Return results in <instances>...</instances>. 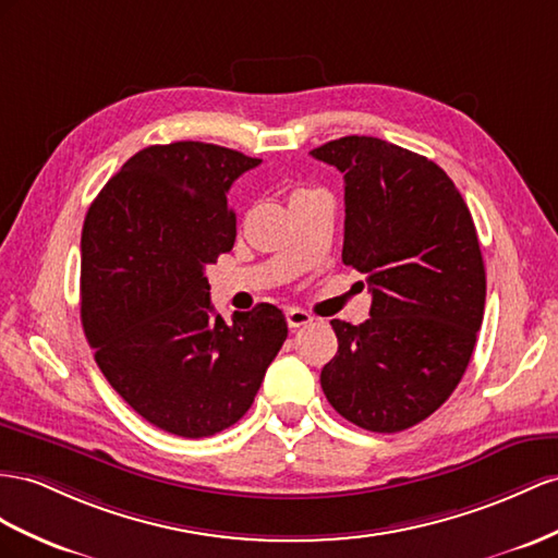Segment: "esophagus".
Segmentation results:
<instances>
[{
  "label": "esophagus",
  "instance_id": "34e87169",
  "mask_svg": "<svg viewBox=\"0 0 558 558\" xmlns=\"http://www.w3.org/2000/svg\"><path fill=\"white\" fill-rule=\"evenodd\" d=\"M284 320H288L290 327H304V325L313 323V316L304 308H288L284 311Z\"/></svg>",
  "mask_w": 558,
  "mask_h": 558
}]
</instances>
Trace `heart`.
I'll use <instances>...</instances> for the list:
<instances>
[{
  "mask_svg": "<svg viewBox=\"0 0 558 558\" xmlns=\"http://www.w3.org/2000/svg\"><path fill=\"white\" fill-rule=\"evenodd\" d=\"M302 193H308V191H294V193H292V197H294V195H302Z\"/></svg>",
  "mask_w": 558,
  "mask_h": 558,
  "instance_id": "heart-1",
  "label": "heart"
}]
</instances>
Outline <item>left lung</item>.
Instances as JSON below:
<instances>
[{
	"label": "left lung",
	"mask_w": 558,
	"mask_h": 558,
	"mask_svg": "<svg viewBox=\"0 0 558 558\" xmlns=\"http://www.w3.org/2000/svg\"><path fill=\"white\" fill-rule=\"evenodd\" d=\"M311 155L344 174L341 259L373 292L365 323L332 320L323 391L355 426L403 432L448 401L474 353L485 306L474 219L446 171L396 143L344 136Z\"/></svg>",
	"instance_id": "1"
}]
</instances>
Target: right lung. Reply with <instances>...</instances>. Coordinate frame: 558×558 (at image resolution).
Returning <instances> with one entry per match:
<instances>
[{
  "label": "right lung",
  "instance_id": "1",
  "mask_svg": "<svg viewBox=\"0 0 558 558\" xmlns=\"http://www.w3.org/2000/svg\"><path fill=\"white\" fill-rule=\"evenodd\" d=\"M262 160L199 141L122 165L82 228V327L101 373L162 432L205 438L252 408L288 323L274 304L211 316L205 268L235 242L228 189Z\"/></svg>",
  "mask_w": 558,
  "mask_h": 558
}]
</instances>
